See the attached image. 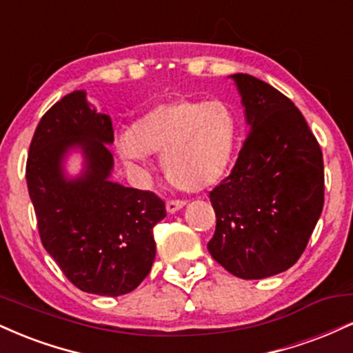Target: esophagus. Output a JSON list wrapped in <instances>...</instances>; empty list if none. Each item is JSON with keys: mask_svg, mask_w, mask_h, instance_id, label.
Here are the masks:
<instances>
[{"mask_svg": "<svg viewBox=\"0 0 353 353\" xmlns=\"http://www.w3.org/2000/svg\"><path fill=\"white\" fill-rule=\"evenodd\" d=\"M184 205H185L184 201H168L165 202V210H168L169 214H174L177 212V210H181Z\"/></svg>", "mask_w": 353, "mask_h": 353, "instance_id": "1", "label": "esophagus"}]
</instances>
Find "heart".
<instances>
[{"label": "heart", "mask_w": 353, "mask_h": 353, "mask_svg": "<svg viewBox=\"0 0 353 353\" xmlns=\"http://www.w3.org/2000/svg\"><path fill=\"white\" fill-rule=\"evenodd\" d=\"M239 117L222 99H176L157 104L121 137L117 149L129 164L145 154H163L169 182L185 190L212 188L228 172L236 152Z\"/></svg>", "instance_id": "1"}]
</instances>
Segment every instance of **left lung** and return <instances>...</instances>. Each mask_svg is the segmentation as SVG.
<instances>
[{
  "instance_id": "left-lung-1",
  "label": "left lung",
  "mask_w": 353,
  "mask_h": 353,
  "mask_svg": "<svg viewBox=\"0 0 353 353\" xmlns=\"http://www.w3.org/2000/svg\"><path fill=\"white\" fill-rule=\"evenodd\" d=\"M247 134L232 171L210 190L216 232L208 249L236 277L281 274L299 261L323 208V157L302 112L250 74H232Z\"/></svg>"
}]
</instances>
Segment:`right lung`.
<instances>
[{
	"label": "right lung",
	"instance_id": "add662e5",
	"mask_svg": "<svg viewBox=\"0 0 353 353\" xmlns=\"http://www.w3.org/2000/svg\"><path fill=\"white\" fill-rule=\"evenodd\" d=\"M111 117L92 109L86 92L64 96L39 121L30 145L26 182L44 249L78 289L129 294L151 272L154 225L165 205L154 192L112 182ZM72 148L83 172L68 180L62 161Z\"/></svg>",
	"mask_w": 353,
	"mask_h": 353
}]
</instances>
